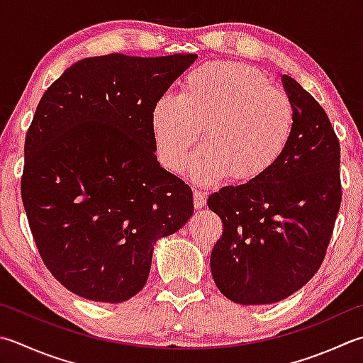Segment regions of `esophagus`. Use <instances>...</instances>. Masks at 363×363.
Returning a JSON list of instances; mask_svg holds the SVG:
<instances>
[{
	"instance_id": "esophagus-1",
	"label": "esophagus",
	"mask_w": 363,
	"mask_h": 363,
	"mask_svg": "<svg viewBox=\"0 0 363 363\" xmlns=\"http://www.w3.org/2000/svg\"><path fill=\"white\" fill-rule=\"evenodd\" d=\"M194 204L196 209H201L206 206V194L201 190H195L194 191Z\"/></svg>"
}]
</instances>
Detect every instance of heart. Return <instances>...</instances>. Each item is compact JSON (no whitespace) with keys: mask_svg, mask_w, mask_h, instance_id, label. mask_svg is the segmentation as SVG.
Wrapping results in <instances>:
<instances>
[{"mask_svg":"<svg viewBox=\"0 0 363 363\" xmlns=\"http://www.w3.org/2000/svg\"><path fill=\"white\" fill-rule=\"evenodd\" d=\"M203 126L204 146L190 162L191 177L212 184L230 174L233 182L248 184L283 157L294 132V108L258 69L208 62L184 78L177 96H162L152 106L151 130L163 165L182 172Z\"/></svg>","mask_w":363,"mask_h":363,"instance_id":"obj_1","label":"heart"}]
</instances>
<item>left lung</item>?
<instances>
[{
  "instance_id": "8db88e82",
  "label": "left lung",
  "mask_w": 363,
  "mask_h": 363,
  "mask_svg": "<svg viewBox=\"0 0 363 363\" xmlns=\"http://www.w3.org/2000/svg\"><path fill=\"white\" fill-rule=\"evenodd\" d=\"M294 132L261 179L208 198L223 234L211 253L220 293L242 305L275 303L299 291L324 261L342 203L340 143L325 111L293 77H281Z\"/></svg>"
}]
</instances>
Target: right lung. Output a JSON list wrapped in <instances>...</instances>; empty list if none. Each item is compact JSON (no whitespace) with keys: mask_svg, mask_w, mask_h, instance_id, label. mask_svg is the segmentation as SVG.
<instances>
[{"mask_svg":"<svg viewBox=\"0 0 363 363\" xmlns=\"http://www.w3.org/2000/svg\"><path fill=\"white\" fill-rule=\"evenodd\" d=\"M195 60L84 58L42 96L25 138L21 200L42 261L74 294L130 299L154 244L194 214L191 189L157 162L151 110Z\"/></svg>","mask_w":363,"mask_h":363,"instance_id":"obj_1","label":"right lung"}]
</instances>
